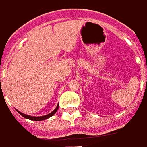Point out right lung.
I'll list each match as a JSON object with an SVG mask.
<instances>
[{
  "instance_id": "add662e5",
  "label": "right lung",
  "mask_w": 147,
  "mask_h": 147,
  "mask_svg": "<svg viewBox=\"0 0 147 147\" xmlns=\"http://www.w3.org/2000/svg\"><path fill=\"white\" fill-rule=\"evenodd\" d=\"M58 108H59V105L56 106V107H55V109L53 111V112H51L50 114H47V115H45V116H40V117H33V116H30V115H27V114H23V113H21L20 111H17V112L19 113L20 115H22V116L24 117H25V118L26 119H29V120H31V121H43V120H46V119H48L50 117H52L53 115H54V114H55V112L57 111Z\"/></svg>"
}]
</instances>
